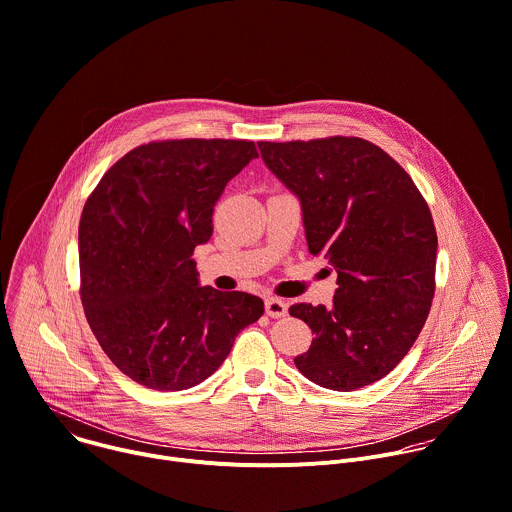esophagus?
Segmentation results:
<instances>
[{
  "mask_svg": "<svg viewBox=\"0 0 512 512\" xmlns=\"http://www.w3.org/2000/svg\"><path fill=\"white\" fill-rule=\"evenodd\" d=\"M264 308H266V314H268L270 318H282V316H286V312H288V304H286L284 300H280V298H274V296L266 298Z\"/></svg>",
  "mask_w": 512,
  "mask_h": 512,
  "instance_id": "esophagus-1",
  "label": "esophagus"
}]
</instances>
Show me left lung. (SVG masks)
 <instances>
[{
    "label": "left lung",
    "instance_id": "8db88e82",
    "mask_svg": "<svg viewBox=\"0 0 512 512\" xmlns=\"http://www.w3.org/2000/svg\"><path fill=\"white\" fill-rule=\"evenodd\" d=\"M266 166L300 198L310 254L338 272L332 306L298 302L312 332L296 368L330 390L386 376L412 348L434 298L436 230L406 170L354 136L258 142Z\"/></svg>",
    "mask_w": 512,
    "mask_h": 512
}]
</instances>
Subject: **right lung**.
Wrapping results in <instances>:
<instances>
[{"label":"right lung","instance_id":"add662e5","mask_svg":"<svg viewBox=\"0 0 512 512\" xmlns=\"http://www.w3.org/2000/svg\"><path fill=\"white\" fill-rule=\"evenodd\" d=\"M258 158L250 140H158L120 158L80 220V298L108 358L152 390H186L264 314L246 292L198 286L194 248L212 236L226 184Z\"/></svg>","mask_w":512,"mask_h":512}]
</instances>
